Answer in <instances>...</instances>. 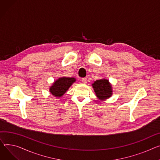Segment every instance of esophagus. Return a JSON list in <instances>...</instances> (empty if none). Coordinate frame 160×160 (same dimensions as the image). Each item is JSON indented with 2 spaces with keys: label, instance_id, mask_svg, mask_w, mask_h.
Listing matches in <instances>:
<instances>
[{
  "label": "esophagus",
  "instance_id": "esophagus-1",
  "mask_svg": "<svg viewBox=\"0 0 160 160\" xmlns=\"http://www.w3.org/2000/svg\"><path fill=\"white\" fill-rule=\"evenodd\" d=\"M82 82L83 83H87V78H83L82 79Z\"/></svg>",
  "mask_w": 160,
  "mask_h": 160
}]
</instances>
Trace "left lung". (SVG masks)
<instances>
[{
  "label": "left lung",
  "mask_w": 160,
  "mask_h": 160,
  "mask_svg": "<svg viewBox=\"0 0 160 160\" xmlns=\"http://www.w3.org/2000/svg\"><path fill=\"white\" fill-rule=\"evenodd\" d=\"M92 87L96 96L100 100H107L112 95V85L108 79L102 78L96 80L92 84Z\"/></svg>",
  "instance_id": "8db88e82"
}]
</instances>
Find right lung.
I'll use <instances>...</instances> for the list:
<instances>
[{
	"label": "right lung",
	"mask_w": 160,
	"mask_h": 160,
	"mask_svg": "<svg viewBox=\"0 0 160 160\" xmlns=\"http://www.w3.org/2000/svg\"><path fill=\"white\" fill-rule=\"evenodd\" d=\"M76 82V78L74 77H61L54 81L49 88V92L52 96L60 98L64 94L66 91Z\"/></svg>",
	"instance_id": "obj_1"
}]
</instances>
